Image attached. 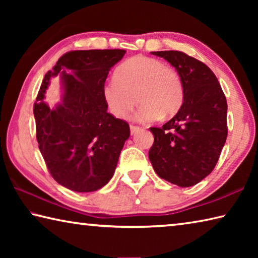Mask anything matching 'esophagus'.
<instances>
[{"mask_svg": "<svg viewBox=\"0 0 258 258\" xmlns=\"http://www.w3.org/2000/svg\"><path fill=\"white\" fill-rule=\"evenodd\" d=\"M130 130H131V134H135L140 130V127L135 125H130Z\"/></svg>", "mask_w": 258, "mask_h": 258, "instance_id": "1", "label": "esophagus"}]
</instances>
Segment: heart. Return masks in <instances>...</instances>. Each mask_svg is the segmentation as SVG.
<instances>
[{
	"label": "heart",
	"instance_id": "obj_1",
	"mask_svg": "<svg viewBox=\"0 0 258 258\" xmlns=\"http://www.w3.org/2000/svg\"><path fill=\"white\" fill-rule=\"evenodd\" d=\"M102 95L109 112L116 118H127L138 101L141 107L137 118L149 123L158 117L175 115L182 106L184 91L176 71L158 59L137 55L120 64L115 80L104 84Z\"/></svg>",
	"mask_w": 258,
	"mask_h": 258
}]
</instances>
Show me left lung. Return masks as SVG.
Instances as JSON below:
<instances>
[{"label": "left lung", "instance_id": "left-lung-1", "mask_svg": "<svg viewBox=\"0 0 258 258\" xmlns=\"http://www.w3.org/2000/svg\"><path fill=\"white\" fill-rule=\"evenodd\" d=\"M181 77V108L163 127H150L149 159L160 178L182 187L212 173L228 137V103L217 78L202 61L180 51H157Z\"/></svg>", "mask_w": 258, "mask_h": 258}]
</instances>
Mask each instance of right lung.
Here are the masks:
<instances>
[{"label": "right lung", "instance_id": "right-lung-1", "mask_svg": "<svg viewBox=\"0 0 258 258\" xmlns=\"http://www.w3.org/2000/svg\"><path fill=\"white\" fill-rule=\"evenodd\" d=\"M125 50L71 51L44 76L34 103L38 148L52 177L76 192H92L110 181L130 126L107 111L102 90ZM63 95L54 108L44 101L52 77Z\"/></svg>", "mask_w": 258, "mask_h": 258}]
</instances>
